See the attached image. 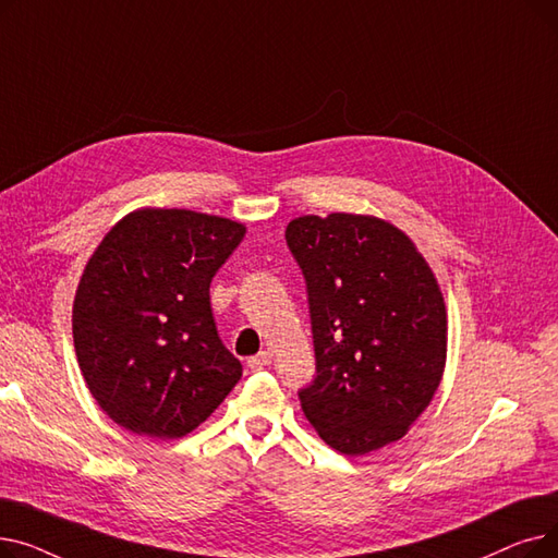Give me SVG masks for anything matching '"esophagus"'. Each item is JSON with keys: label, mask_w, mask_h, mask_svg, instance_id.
<instances>
[{"label": "esophagus", "mask_w": 558, "mask_h": 558, "mask_svg": "<svg viewBox=\"0 0 558 558\" xmlns=\"http://www.w3.org/2000/svg\"><path fill=\"white\" fill-rule=\"evenodd\" d=\"M248 368L251 371H259V368H264V366H269L271 364V353L269 350H262V353H257V355H253V357H248Z\"/></svg>", "instance_id": "esophagus-1"}]
</instances>
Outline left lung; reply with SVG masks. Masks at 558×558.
Listing matches in <instances>:
<instances>
[{
	"label": "left lung",
	"instance_id": "8db88e82",
	"mask_svg": "<svg viewBox=\"0 0 558 558\" xmlns=\"http://www.w3.org/2000/svg\"><path fill=\"white\" fill-rule=\"evenodd\" d=\"M284 238L307 282V421L348 457L398 441L432 402L448 355L446 301L427 259L373 215H303Z\"/></svg>",
	"mask_w": 558,
	"mask_h": 558
}]
</instances>
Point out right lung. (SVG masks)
Wrapping results in <instances>:
<instances>
[{"label": "right lung", "mask_w": 558, "mask_h": 558, "mask_svg": "<svg viewBox=\"0 0 558 558\" xmlns=\"http://www.w3.org/2000/svg\"><path fill=\"white\" fill-rule=\"evenodd\" d=\"M246 226L179 208H140L117 221L87 259L72 307L85 385L133 434L181 438L240 383L221 343L210 282Z\"/></svg>", "instance_id": "right-lung-1"}]
</instances>
